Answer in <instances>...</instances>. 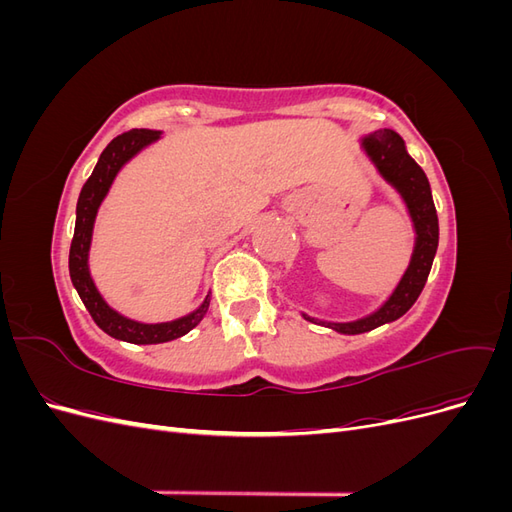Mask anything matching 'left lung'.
Listing matches in <instances>:
<instances>
[{"label": "left lung", "instance_id": "obj_1", "mask_svg": "<svg viewBox=\"0 0 512 512\" xmlns=\"http://www.w3.org/2000/svg\"><path fill=\"white\" fill-rule=\"evenodd\" d=\"M359 145L367 160L374 164L376 173L391 185V188L399 194L401 203L406 205V211L412 220L414 228V247L408 267L401 275V280L393 288V292L386 297V301L374 309V312L356 318L350 322H329L318 320L307 314H301L305 320L322 324L337 333L344 335H359L367 333L371 329H378L386 322H393L404 316L408 309L416 303L418 294L425 288V282L429 277L433 258L438 252V213L436 205H433L431 188L427 175L423 168L418 166L406 149L404 138H401L395 130H374L359 138Z\"/></svg>", "mask_w": 512, "mask_h": 512}]
</instances>
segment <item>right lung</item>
<instances>
[{
    "mask_svg": "<svg viewBox=\"0 0 512 512\" xmlns=\"http://www.w3.org/2000/svg\"><path fill=\"white\" fill-rule=\"evenodd\" d=\"M162 132L158 130H130L126 134H119L113 138L106 149L100 153L98 164L94 173L85 181L83 190L79 194V203H76V224H74V237L70 245V280L72 286L79 292L87 312L94 318L98 327L121 342L147 346V344H164L173 342V339L190 333L196 324L205 318L211 294L203 299L194 312L185 314L175 320L166 322H138L128 316L119 314L117 309L106 303L102 292L98 290L94 277L89 271V250L91 241H94V226L98 211L104 203L106 194L111 192V185L119 170L126 166L134 156H138L143 149L160 141Z\"/></svg>",
    "mask_w": 512,
    "mask_h": 512,
    "instance_id": "right-lung-1",
    "label": "right lung"
}]
</instances>
